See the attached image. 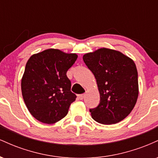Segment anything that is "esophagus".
<instances>
[{
  "label": "esophagus",
  "instance_id": "esophagus-1",
  "mask_svg": "<svg viewBox=\"0 0 158 158\" xmlns=\"http://www.w3.org/2000/svg\"><path fill=\"white\" fill-rule=\"evenodd\" d=\"M85 97V94H80V95H79V99H83Z\"/></svg>",
  "mask_w": 158,
  "mask_h": 158
}]
</instances>
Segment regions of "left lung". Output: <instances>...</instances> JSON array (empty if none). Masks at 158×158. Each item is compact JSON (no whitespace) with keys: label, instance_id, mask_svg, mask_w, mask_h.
Masks as SVG:
<instances>
[{"label":"left lung","instance_id":"obj_1","mask_svg":"<svg viewBox=\"0 0 158 158\" xmlns=\"http://www.w3.org/2000/svg\"><path fill=\"white\" fill-rule=\"evenodd\" d=\"M85 64L94 73L100 94V102L90 109L97 123L112 125L124 119L137 102L138 75L131 58L118 50L99 48L83 56Z\"/></svg>","mask_w":158,"mask_h":158}]
</instances>
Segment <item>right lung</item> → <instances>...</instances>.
I'll use <instances>...</instances> for the list:
<instances>
[{"label": "right lung", "instance_id": "obj_1", "mask_svg": "<svg viewBox=\"0 0 158 158\" xmlns=\"http://www.w3.org/2000/svg\"><path fill=\"white\" fill-rule=\"evenodd\" d=\"M78 56L59 49L33 54L21 79V92L27 109L37 120L52 124L64 118L77 96L70 90L68 69Z\"/></svg>", "mask_w": 158, "mask_h": 158}]
</instances>
